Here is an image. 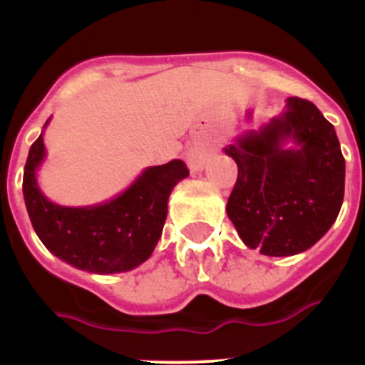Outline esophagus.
Here are the masks:
<instances>
[{"mask_svg":"<svg viewBox=\"0 0 365 365\" xmlns=\"http://www.w3.org/2000/svg\"><path fill=\"white\" fill-rule=\"evenodd\" d=\"M203 164H205L203 153H200V152H190L189 153V165L194 169V171H196V169H200V168H203Z\"/></svg>","mask_w":365,"mask_h":365,"instance_id":"34e87169","label":"esophagus"}]
</instances>
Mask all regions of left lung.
<instances>
[{
	"mask_svg": "<svg viewBox=\"0 0 365 365\" xmlns=\"http://www.w3.org/2000/svg\"><path fill=\"white\" fill-rule=\"evenodd\" d=\"M288 138L298 150L282 148ZM238 178L226 212L244 244L293 256L336 222L344 197V157L334 125L312 102L289 97L286 113L226 148Z\"/></svg>",
	"mask_w": 365,
	"mask_h": 365,
	"instance_id": "obj_1",
	"label": "left lung"
}]
</instances>
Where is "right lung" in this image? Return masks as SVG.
Wrapping results in <instances>:
<instances>
[{"label": "right lung", "instance_id": "1", "mask_svg": "<svg viewBox=\"0 0 365 365\" xmlns=\"http://www.w3.org/2000/svg\"><path fill=\"white\" fill-rule=\"evenodd\" d=\"M43 155L40 134L26 160L23 192L33 230L54 256L91 274L132 270L152 256L168 215L169 194L189 176L185 162L148 168L106 205L68 208L47 201L36 185L35 171Z\"/></svg>", "mask_w": 365, "mask_h": 365}]
</instances>
